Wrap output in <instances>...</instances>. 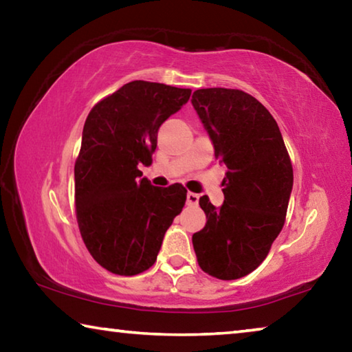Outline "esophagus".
Listing matches in <instances>:
<instances>
[{
    "mask_svg": "<svg viewBox=\"0 0 352 352\" xmlns=\"http://www.w3.org/2000/svg\"><path fill=\"white\" fill-rule=\"evenodd\" d=\"M186 204L189 206H195L199 204V195L194 194V192H188L186 194Z\"/></svg>",
    "mask_w": 352,
    "mask_h": 352,
    "instance_id": "esophagus-1",
    "label": "esophagus"
}]
</instances>
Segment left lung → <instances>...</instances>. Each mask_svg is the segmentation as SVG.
I'll return each mask as SVG.
<instances>
[{
    "mask_svg": "<svg viewBox=\"0 0 352 352\" xmlns=\"http://www.w3.org/2000/svg\"><path fill=\"white\" fill-rule=\"evenodd\" d=\"M194 110L210 135L214 157L226 168L225 200L204 195V230L192 236L200 269L214 278L239 279L258 269L281 233L294 186V169L270 111L241 90L194 91Z\"/></svg>",
    "mask_w": 352,
    "mask_h": 352,
    "instance_id": "8db88e82",
    "label": "left lung"
}]
</instances>
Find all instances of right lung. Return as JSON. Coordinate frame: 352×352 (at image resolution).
<instances>
[{"label": "right lung", "mask_w": 352, "mask_h": 352, "mask_svg": "<svg viewBox=\"0 0 352 352\" xmlns=\"http://www.w3.org/2000/svg\"><path fill=\"white\" fill-rule=\"evenodd\" d=\"M190 90L133 80L93 107L74 166L77 223L94 261L133 276L157 261L166 231L182 212V184L157 188L142 177L158 129L188 102Z\"/></svg>", "instance_id": "obj_1"}]
</instances>
